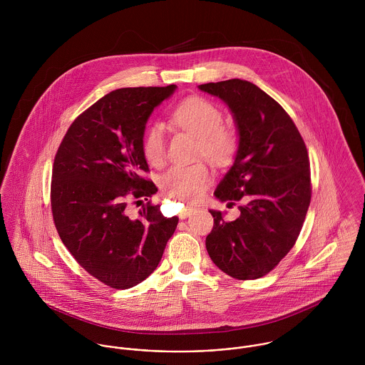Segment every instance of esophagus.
I'll return each mask as SVG.
<instances>
[{"label":"esophagus","mask_w":365,"mask_h":365,"mask_svg":"<svg viewBox=\"0 0 365 365\" xmlns=\"http://www.w3.org/2000/svg\"><path fill=\"white\" fill-rule=\"evenodd\" d=\"M194 210H195V208H192V207H185V208L182 209V212L180 213V217H181V219H185V217H188Z\"/></svg>","instance_id":"esophagus-1"}]
</instances>
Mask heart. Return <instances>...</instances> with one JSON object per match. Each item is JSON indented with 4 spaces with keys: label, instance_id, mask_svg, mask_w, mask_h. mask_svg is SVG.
<instances>
[{
    "label": "heart",
    "instance_id": "b5f03b06",
    "mask_svg": "<svg viewBox=\"0 0 365 365\" xmlns=\"http://www.w3.org/2000/svg\"><path fill=\"white\" fill-rule=\"evenodd\" d=\"M173 122L182 130L200 139L198 156L205 157L216 165L229 164L237 153L239 139L235 130L222 126L223 115L217 106L201 97H190L175 106L171 113ZM143 155L160 165L165 157V135L161 125L153 123L143 138ZM212 181V174L205 164L175 165L161 177L163 191L171 197L188 202L198 201Z\"/></svg>",
    "mask_w": 365,
    "mask_h": 365
}]
</instances>
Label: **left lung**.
<instances>
[{"label": "left lung", "instance_id": "obj_1", "mask_svg": "<svg viewBox=\"0 0 365 365\" xmlns=\"http://www.w3.org/2000/svg\"><path fill=\"white\" fill-rule=\"evenodd\" d=\"M198 88L229 106L239 148L213 195L242 202L232 222L209 209L210 260L237 279L268 274L294 247L311 204L309 157L284 108L250 81L232 78Z\"/></svg>", "mask_w": 365, "mask_h": 365}]
</instances>
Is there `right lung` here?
Listing matches in <instances>:
<instances>
[{
	"mask_svg": "<svg viewBox=\"0 0 365 365\" xmlns=\"http://www.w3.org/2000/svg\"><path fill=\"white\" fill-rule=\"evenodd\" d=\"M177 86L119 88L84 110L68 128L53 163V219L77 262L115 289L146 279L158 265L178 217L150 201L135 216L128 200L148 201L156 185L140 177L148 119Z\"/></svg>",
	"mask_w": 365,
	"mask_h": 365,
	"instance_id": "1",
	"label": "right lung"
}]
</instances>
